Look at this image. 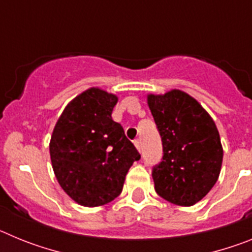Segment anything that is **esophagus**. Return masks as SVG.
Instances as JSON below:
<instances>
[{
	"instance_id": "esophagus-1",
	"label": "esophagus",
	"mask_w": 252,
	"mask_h": 252,
	"mask_svg": "<svg viewBox=\"0 0 252 252\" xmlns=\"http://www.w3.org/2000/svg\"><path fill=\"white\" fill-rule=\"evenodd\" d=\"M133 144H135V146H136V149L137 150H141V141H140L139 139L137 140H135V141H133Z\"/></svg>"
}]
</instances>
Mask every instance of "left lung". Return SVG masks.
Here are the masks:
<instances>
[{
	"label": "left lung",
	"instance_id": "8db88e82",
	"mask_svg": "<svg viewBox=\"0 0 252 252\" xmlns=\"http://www.w3.org/2000/svg\"><path fill=\"white\" fill-rule=\"evenodd\" d=\"M148 104L161 136L162 159L153 168L155 190L178 206H193L212 189L223 149L215 121L193 97L179 90L149 94Z\"/></svg>",
	"mask_w": 252,
	"mask_h": 252
}]
</instances>
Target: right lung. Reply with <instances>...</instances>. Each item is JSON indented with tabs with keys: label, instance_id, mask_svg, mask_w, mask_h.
<instances>
[{
	"label": "right lung",
	"instance_id": "obj_1",
	"mask_svg": "<svg viewBox=\"0 0 252 252\" xmlns=\"http://www.w3.org/2000/svg\"><path fill=\"white\" fill-rule=\"evenodd\" d=\"M116 103L117 97L106 91H84L64 108L51 135L55 177L82 206H103L119 197L128 169L141 158L112 120Z\"/></svg>",
	"mask_w": 252,
	"mask_h": 252
}]
</instances>
